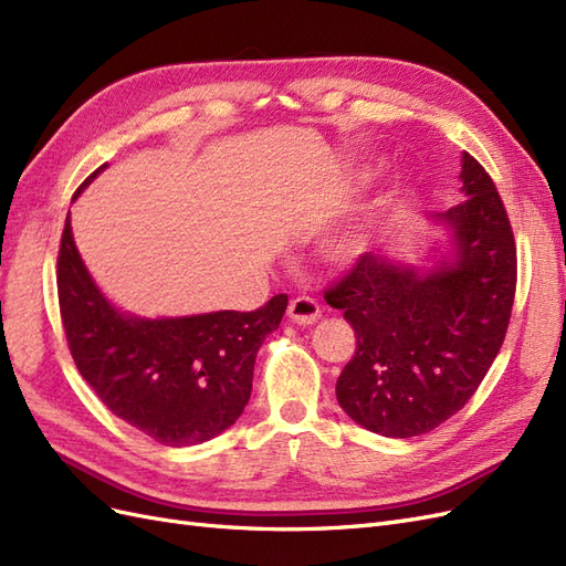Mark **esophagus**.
Wrapping results in <instances>:
<instances>
[{
	"mask_svg": "<svg viewBox=\"0 0 566 566\" xmlns=\"http://www.w3.org/2000/svg\"><path fill=\"white\" fill-rule=\"evenodd\" d=\"M287 318L297 325H314L321 318V306L312 297H295L287 306Z\"/></svg>",
	"mask_w": 566,
	"mask_h": 566,
	"instance_id": "obj_1",
	"label": "esophagus"
}]
</instances>
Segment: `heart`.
Returning a JSON list of instances; mask_svg holds the SVG:
<instances>
[{
	"label": "heart",
	"instance_id": "obj_1",
	"mask_svg": "<svg viewBox=\"0 0 566 566\" xmlns=\"http://www.w3.org/2000/svg\"><path fill=\"white\" fill-rule=\"evenodd\" d=\"M375 175H378V167L366 165L354 175V184L366 186ZM373 243H375V227L361 224L335 235L333 241L325 245V256H328L333 264H354L373 248Z\"/></svg>",
	"mask_w": 566,
	"mask_h": 566
}]
</instances>
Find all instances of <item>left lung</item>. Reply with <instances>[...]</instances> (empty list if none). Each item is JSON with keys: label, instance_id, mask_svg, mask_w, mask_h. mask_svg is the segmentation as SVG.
Masks as SVG:
<instances>
[{"label": "left lung", "instance_id": "obj_1", "mask_svg": "<svg viewBox=\"0 0 566 566\" xmlns=\"http://www.w3.org/2000/svg\"><path fill=\"white\" fill-rule=\"evenodd\" d=\"M460 205L430 212L443 233L408 262L368 252L325 293L356 333L335 394L366 430L408 439L432 432L470 401L505 339L517 250L491 177L462 153Z\"/></svg>", "mask_w": 566, "mask_h": 566}]
</instances>
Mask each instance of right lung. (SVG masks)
Segmentation results:
<instances>
[{
    "label": "right lung",
    "instance_id": "add662e5",
    "mask_svg": "<svg viewBox=\"0 0 566 566\" xmlns=\"http://www.w3.org/2000/svg\"><path fill=\"white\" fill-rule=\"evenodd\" d=\"M106 167L101 165L75 198ZM56 281L63 328L82 378L119 420L175 449L210 441L241 418L256 352L279 328L287 306V295H276L248 314H127L104 295L82 262L71 212Z\"/></svg>",
    "mask_w": 566,
    "mask_h": 566
}]
</instances>
